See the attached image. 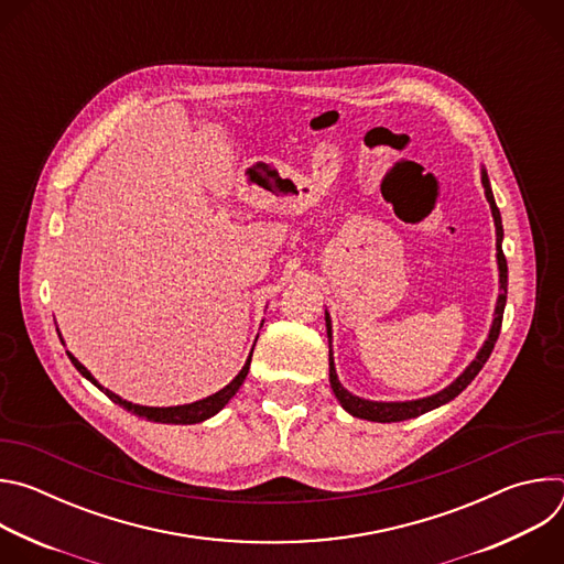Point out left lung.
<instances>
[{"label": "left lung", "mask_w": 564, "mask_h": 564, "mask_svg": "<svg viewBox=\"0 0 564 564\" xmlns=\"http://www.w3.org/2000/svg\"><path fill=\"white\" fill-rule=\"evenodd\" d=\"M481 185H485V194H487V200L491 205V212H494V220H496V234H498V268H500V288H502V294L498 296V305H496V318H494V326H491V333H489V339L485 341V346H481V350L477 352V357L470 361V366L444 390H440L437 394H431V397H424V399H415V401H368V399H361V397H355L350 394L339 377H337V370H335V361H333V350H330V386L339 399V404L352 415V417H359V420H370V422H404V420H411V417H417V415H424L442 404H446V401L455 399L473 379L475 375L481 370V366L487 364V359L491 357L494 352V346L500 337V328H502V316H505V305H507V279H509V270H507V259H505V252H502V236H505V229H502V218H500V209L496 205V198H494V192H491V183H489V176L487 172L481 170ZM326 326H328V341L333 337V326H330V314L326 312Z\"/></svg>", "instance_id": "obj_1"}]
</instances>
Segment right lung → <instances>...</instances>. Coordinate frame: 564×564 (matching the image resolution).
<instances>
[{
  "instance_id": "add662e5",
  "label": "right lung",
  "mask_w": 564,
  "mask_h": 564,
  "mask_svg": "<svg viewBox=\"0 0 564 564\" xmlns=\"http://www.w3.org/2000/svg\"><path fill=\"white\" fill-rule=\"evenodd\" d=\"M252 352H254V348H252ZM66 355H68L70 364L77 368V372L83 375V377H87L94 386H98L111 401H116V404H120V406L127 409L129 413H133V415H138V417H144V420H149V422H158V424H198V422L209 420L212 415H216V413L227 404V401L236 394V390L240 388V383L246 381V377H248V372H250V361H252V355H250L248 361H246V366H243V370H240L223 390H218V392H214V394H209V397H205V399H200V401H194V404L170 406V409H153V406H138V404H131V401H127V399L118 397L116 392L102 388V386L94 379V375H91L83 364H79L70 352H66Z\"/></svg>"
}]
</instances>
